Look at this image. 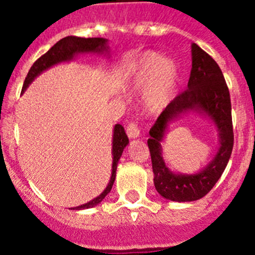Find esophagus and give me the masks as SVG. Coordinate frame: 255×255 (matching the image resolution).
<instances>
[{"label":"esophagus","mask_w":255,"mask_h":255,"mask_svg":"<svg viewBox=\"0 0 255 255\" xmlns=\"http://www.w3.org/2000/svg\"><path fill=\"white\" fill-rule=\"evenodd\" d=\"M126 132H127L128 138H130V139H134V138L139 137V128H138L135 122H130L127 126V128H126Z\"/></svg>","instance_id":"34e87169"}]
</instances>
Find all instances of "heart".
I'll return each mask as SVG.
<instances>
[{"label":"heart","instance_id":"1","mask_svg":"<svg viewBox=\"0 0 255 255\" xmlns=\"http://www.w3.org/2000/svg\"><path fill=\"white\" fill-rule=\"evenodd\" d=\"M179 81V66L174 59L164 58L158 51H145L133 70L130 86L139 90L145 86L143 101L151 112L163 110L174 97Z\"/></svg>","mask_w":255,"mask_h":255}]
</instances>
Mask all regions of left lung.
<instances>
[{
	"instance_id": "1",
	"label": "left lung",
	"mask_w": 255,
	"mask_h": 255,
	"mask_svg": "<svg viewBox=\"0 0 255 255\" xmlns=\"http://www.w3.org/2000/svg\"><path fill=\"white\" fill-rule=\"evenodd\" d=\"M192 68L187 90L176 96L160 113L149 130L148 139L155 189L164 199L176 202L196 201L211 191L227 166L233 149L232 107L227 84L218 64L197 44L191 45ZM205 113L219 129L220 148L200 173L176 174L165 164L161 142L169 122L187 112Z\"/></svg>"
}]
</instances>
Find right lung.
<instances>
[{
    "mask_svg": "<svg viewBox=\"0 0 255 255\" xmlns=\"http://www.w3.org/2000/svg\"><path fill=\"white\" fill-rule=\"evenodd\" d=\"M107 49H109V47H107V39H105V38H80L74 37V35H69V37L63 38V39L59 40L56 44H54L53 47L49 49L44 55H42L38 60H35V63L33 64L32 68L28 71L27 78H25L24 84H23L22 92L25 91V89L29 86L30 82L37 78L38 75H40L43 71L51 68L53 65L63 63V61L73 60L74 56L78 55V54H102L105 53V51H109ZM128 143H129V140H128V137L127 134H126L123 126L116 125L115 128H113L112 140V173L109 185H107L106 189L104 190V192H102L100 196H97L96 199L91 200L90 202L81 205V206L71 208V210H84V208L94 207L96 206V205H99L100 202L107 196V194L111 191L113 182H115L118 160H120L121 155H122L123 149L126 148V145H127Z\"/></svg>",
    "mask_w": 255,
    "mask_h": 255,
    "instance_id": "1",
    "label": "right lung"
}]
</instances>
